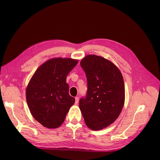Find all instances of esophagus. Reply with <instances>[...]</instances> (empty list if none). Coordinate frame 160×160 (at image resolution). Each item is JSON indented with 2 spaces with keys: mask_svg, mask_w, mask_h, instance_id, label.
<instances>
[{
  "mask_svg": "<svg viewBox=\"0 0 160 160\" xmlns=\"http://www.w3.org/2000/svg\"><path fill=\"white\" fill-rule=\"evenodd\" d=\"M78 102H79V97H76L75 98V103L76 104H78Z\"/></svg>",
  "mask_w": 160,
  "mask_h": 160,
  "instance_id": "esophagus-1",
  "label": "esophagus"
}]
</instances>
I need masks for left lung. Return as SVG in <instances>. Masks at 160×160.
Instances as JSON below:
<instances>
[{
	"label": "left lung",
	"mask_w": 160,
	"mask_h": 160,
	"mask_svg": "<svg viewBox=\"0 0 160 160\" xmlns=\"http://www.w3.org/2000/svg\"><path fill=\"white\" fill-rule=\"evenodd\" d=\"M85 72L88 91L79 100V108L86 124L98 131L118 118L122 109L125 90L121 72L110 61L95 55L80 63Z\"/></svg>",
	"instance_id": "1"
}]
</instances>
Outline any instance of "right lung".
<instances>
[{
    "instance_id": "obj_1",
    "label": "right lung",
    "mask_w": 160,
    "mask_h": 160,
    "mask_svg": "<svg viewBox=\"0 0 160 160\" xmlns=\"http://www.w3.org/2000/svg\"><path fill=\"white\" fill-rule=\"evenodd\" d=\"M78 61L52 58L36 70L26 89V101L32 116L47 128H57L64 122L75 99L66 82Z\"/></svg>"
}]
</instances>
